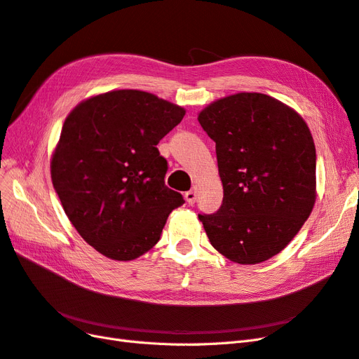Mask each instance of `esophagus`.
Returning <instances> with one entry per match:
<instances>
[{
	"mask_svg": "<svg viewBox=\"0 0 359 359\" xmlns=\"http://www.w3.org/2000/svg\"><path fill=\"white\" fill-rule=\"evenodd\" d=\"M196 198H198V193H196V190H189L187 193H186V201H187V203L189 205H193L194 202H196Z\"/></svg>",
	"mask_w": 359,
	"mask_h": 359,
	"instance_id": "esophagus-1",
	"label": "esophagus"
}]
</instances>
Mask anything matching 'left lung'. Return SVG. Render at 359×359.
Listing matches in <instances>:
<instances>
[{
	"mask_svg": "<svg viewBox=\"0 0 359 359\" xmlns=\"http://www.w3.org/2000/svg\"><path fill=\"white\" fill-rule=\"evenodd\" d=\"M199 123L215 142L223 203L199 220L232 262L278 255L316 202V148L302 116L274 97L236 93L210 103Z\"/></svg>",
	"mask_w": 359,
	"mask_h": 359,
	"instance_id": "left-lung-1",
	"label": "left lung"
}]
</instances>
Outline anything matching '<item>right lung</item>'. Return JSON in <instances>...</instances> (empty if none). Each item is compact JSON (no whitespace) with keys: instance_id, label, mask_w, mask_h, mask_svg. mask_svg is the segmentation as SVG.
Listing matches in <instances>:
<instances>
[{"instance_id":"1","label":"right lung","mask_w":359,"mask_h":359,"mask_svg":"<svg viewBox=\"0 0 359 359\" xmlns=\"http://www.w3.org/2000/svg\"><path fill=\"white\" fill-rule=\"evenodd\" d=\"M184 115L140 90L88 97L67 115L50 158L52 184L74 229L103 256H142L184 203L165 186L168 161L157 149Z\"/></svg>"}]
</instances>
